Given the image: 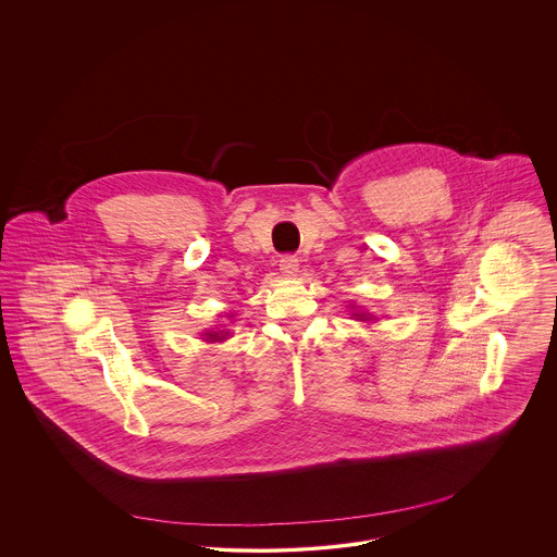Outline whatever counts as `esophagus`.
Listing matches in <instances>:
<instances>
[{
  "mask_svg": "<svg viewBox=\"0 0 557 557\" xmlns=\"http://www.w3.org/2000/svg\"><path fill=\"white\" fill-rule=\"evenodd\" d=\"M280 269L284 275H294L298 271V259L294 255H284L280 259Z\"/></svg>",
  "mask_w": 557,
  "mask_h": 557,
  "instance_id": "1",
  "label": "esophagus"
}]
</instances>
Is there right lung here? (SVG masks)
<instances>
[{
  "label": "right lung",
  "instance_id": "right-lung-1",
  "mask_svg": "<svg viewBox=\"0 0 557 557\" xmlns=\"http://www.w3.org/2000/svg\"><path fill=\"white\" fill-rule=\"evenodd\" d=\"M209 336V341H223V336L225 334H216V332H211V334H207Z\"/></svg>",
  "mask_w": 557,
  "mask_h": 557
}]
</instances>
